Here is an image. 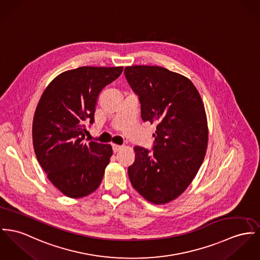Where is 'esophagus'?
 Returning <instances> with one entry per match:
<instances>
[{
  "label": "esophagus",
  "mask_w": 260,
  "mask_h": 260,
  "mask_svg": "<svg viewBox=\"0 0 260 260\" xmlns=\"http://www.w3.org/2000/svg\"><path fill=\"white\" fill-rule=\"evenodd\" d=\"M120 148H121V146H120V145H118V144H113V150H114V152H118V151L120 150Z\"/></svg>",
  "instance_id": "34e87169"
}]
</instances>
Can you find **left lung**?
I'll use <instances>...</instances> for the list:
<instances>
[{
	"mask_svg": "<svg viewBox=\"0 0 260 260\" xmlns=\"http://www.w3.org/2000/svg\"><path fill=\"white\" fill-rule=\"evenodd\" d=\"M124 76L139 96L142 120L156 123L152 150L135 147L128 177L144 199L165 204L186 190L204 160L208 145L205 107L194 84L166 68L128 66Z\"/></svg>",
	"mask_w": 260,
	"mask_h": 260,
	"instance_id": "obj_1",
	"label": "left lung"
}]
</instances>
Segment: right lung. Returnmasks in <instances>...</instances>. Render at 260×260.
<instances>
[{"instance_id":"right-lung-1","label":"right lung","mask_w":260,"mask_h":260,"mask_svg":"<svg viewBox=\"0 0 260 260\" xmlns=\"http://www.w3.org/2000/svg\"><path fill=\"white\" fill-rule=\"evenodd\" d=\"M122 67L84 66L61 73L44 90L32 122L37 158L50 182L70 198L94 192L104 176L113 149L86 142L101 91L116 80Z\"/></svg>"}]
</instances>
